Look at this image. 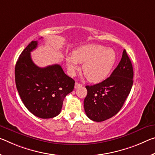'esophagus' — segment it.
I'll return each mask as SVG.
<instances>
[{
	"label": "esophagus",
	"instance_id": "1",
	"mask_svg": "<svg viewBox=\"0 0 155 155\" xmlns=\"http://www.w3.org/2000/svg\"><path fill=\"white\" fill-rule=\"evenodd\" d=\"M81 85L80 84V83H75V85H74V87L75 88H78V87H81Z\"/></svg>",
	"mask_w": 155,
	"mask_h": 155
}]
</instances>
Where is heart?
<instances>
[{"label": "heart", "mask_w": 155, "mask_h": 155, "mask_svg": "<svg viewBox=\"0 0 155 155\" xmlns=\"http://www.w3.org/2000/svg\"><path fill=\"white\" fill-rule=\"evenodd\" d=\"M117 60L114 50L97 44H87L78 47L73 54L66 58L69 73L74 75L79 69L78 63H83V72L90 82L104 81L111 72Z\"/></svg>", "instance_id": "obj_1"}]
</instances>
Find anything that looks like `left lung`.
Instances as JSON below:
<instances>
[{
    "label": "left lung",
    "mask_w": 155,
    "mask_h": 155,
    "mask_svg": "<svg viewBox=\"0 0 155 155\" xmlns=\"http://www.w3.org/2000/svg\"><path fill=\"white\" fill-rule=\"evenodd\" d=\"M133 68L126 50L110 77L102 82L85 86L87 94L84 109L87 117L94 121H104L114 116L124 105L133 84Z\"/></svg>",
    "instance_id": "1"
}]
</instances>
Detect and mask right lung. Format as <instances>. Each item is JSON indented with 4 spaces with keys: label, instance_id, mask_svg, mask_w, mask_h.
Masks as SVG:
<instances>
[{
    "label": "right lung",
    "instance_id": "1",
    "mask_svg": "<svg viewBox=\"0 0 155 155\" xmlns=\"http://www.w3.org/2000/svg\"><path fill=\"white\" fill-rule=\"evenodd\" d=\"M37 41H31L22 51L15 66V81L22 101L29 112L41 119L59 114L65 97L72 92L75 81L63 72L60 65L39 68L30 52Z\"/></svg>",
    "mask_w": 155,
    "mask_h": 155
}]
</instances>
